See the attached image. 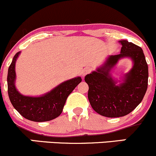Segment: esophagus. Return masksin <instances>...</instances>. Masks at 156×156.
Masks as SVG:
<instances>
[{
	"label": "esophagus",
	"mask_w": 156,
	"mask_h": 156,
	"mask_svg": "<svg viewBox=\"0 0 156 156\" xmlns=\"http://www.w3.org/2000/svg\"><path fill=\"white\" fill-rule=\"evenodd\" d=\"M91 71H92V69L90 67H87V68H85L83 71V76H85L87 74L90 73Z\"/></svg>",
	"instance_id": "1"
}]
</instances>
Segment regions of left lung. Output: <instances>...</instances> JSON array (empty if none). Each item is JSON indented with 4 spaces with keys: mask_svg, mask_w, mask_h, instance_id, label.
Wrapping results in <instances>:
<instances>
[{
    "mask_svg": "<svg viewBox=\"0 0 156 156\" xmlns=\"http://www.w3.org/2000/svg\"><path fill=\"white\" fill-rule=\"evenodd\" d=\"M120 42L119 55L110 56L104 66L84 78L89 86L88 99L92 108L104 117H119L129 114L141 102L148 86V65L142 48L127 40ZM124 56L131 57L134 66L124 82L117 86L109 71Z\"/></svg>",
    "mask_w": 156,
    "mask_h": 156,
    "instance_id": "obj_1",
    "label": "left lung"
}]
</instances>
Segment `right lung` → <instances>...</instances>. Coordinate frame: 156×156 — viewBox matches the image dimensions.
<instances>
[{
	"label": "right lung",
	"mask_w": 156,
	"mask_h": 156,
	"mask_svg": "<svg viewBox=\"0 0 156 156\" xmlns=\"http://www.w3.org/2000/svg\"><path fill=\"white\" fill-rule=\"evenodd\" d=\"M19 53L18 52L13 57L8 69V95L13 107L22 117L34 122H45L59 117L63 111L67 97L81 82V78L78 77L60 83L41 97L22 96L17 91L14 84L15 64Z\"/></svg>",
	"instance_id": "add662e5"
}]
</instances>
